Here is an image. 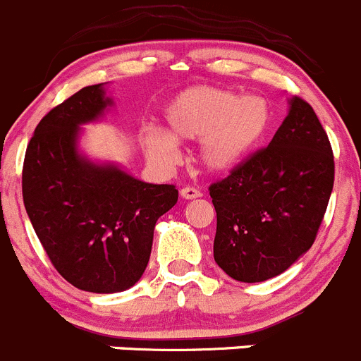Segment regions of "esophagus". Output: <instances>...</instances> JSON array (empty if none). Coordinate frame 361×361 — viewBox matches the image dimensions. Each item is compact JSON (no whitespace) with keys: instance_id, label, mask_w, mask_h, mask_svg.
Segmentation results:
<instances>
[{"instance_id":"1","label":"esophagus","mask_w":361,"mask_h":361,"mask_svg":"<svg viewBox=\"0 0 361 361\" xmlns=\"http://www.w3.org/2000/svg\"><path fill=\"white\" fill-rule=\"evenodd\" d=\"M180 195L183 199H187V201H190V199H199L202 194L197 190V188H194V187H183L180 190Z\"/></svg>"}]
</instances>
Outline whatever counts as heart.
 Instances as JSON below:
<instances>
[{"label":"heart","instance_id":"heart-1","mask_svg":"<svg viewBox=\"0 0 361 361\" xmlns=\"http://www.w3.org/2000/svg\"><path fill=\"white\" fill-rule=\"evenodd\" d=\"M167 130L143 134L148 157L162 166L180 159V141H199L197 159L206 171L231 173L260 148L272 126V108L258 94L241 96L216 87H190L164 111Z\"/></svg>","mask_w":361,"mask_h":361}]
</instances>
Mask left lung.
<instances>
[{"instance_id": "obj_1", "label": "left lung", "mask_w": 361, "mask_h": 361, "mask_svg": "<svg viewBox=\"0 0 361 361\" xmlns=\"http://www.w3.org/2000/svg\"><path fill=\"white\" fill-rule=\"evenodd\" d=\"M267 148L209 187L214 262L241 283L292 267L314 243L334 188V154L314 110L290 97Z\"/></svg>"}]
</instances>
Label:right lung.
<instances>
[{"instance_id":"obj_1","label":"right lung","mask_w":361,"mask_h":361,"mask_svg":"<svg viewBox=\"0 0 361 361\" xmlns=\"http://www.w3.org/2000/svg\"><path fill=\"white\" fill-rule=\"evenodd\" d=\"M106 83L83 87L36 126L23 169L27 216L50 262L83 292L116 293L140 281L155 224L178 201L174 185L141 181L80 150L85 123L113 106Z\"/></svg>"}]
</instances>
